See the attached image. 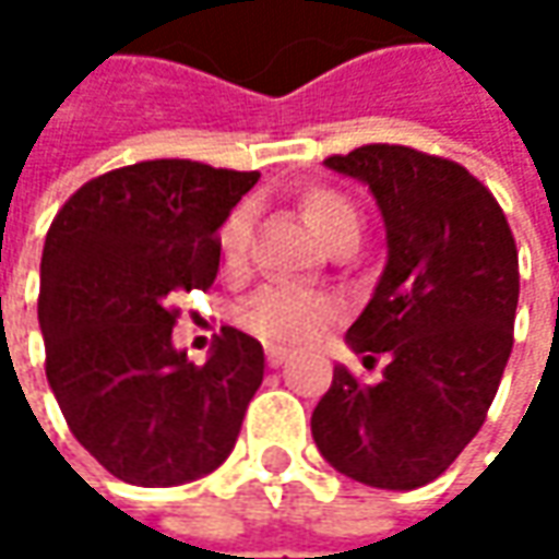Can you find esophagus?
I'll return each instance as SVG.
<instances>
[{
	"mask_svg": "<svg viewBox=\"0 0 559 559\" xmlns=\"http://www.w3.org/2000/svg\"><path fill=\"white\" fill-rule=\"evenodd\" d=\"M286 360H289V352H286V348H276V345H273V348H267L270 367H283Z\"/></svg>",
	"mask_w": 559,
	"mask_h": 559,
	"instance_id": "obj_1",
	"label": "esophagus"
}]
</instances>
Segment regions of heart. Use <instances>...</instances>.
I'll list each match as a JSON object with an SVG mask.
<instances>
[{"instance_id": "b5f03b06", "label": "heart", "mask_w": 559, "mask_h": 559, "mask_svg": "<svg viewBox=\"0 0 559 559\" xmlns=\"http://www.w3.org/2000/svg\"><path fill=\"white\" fill-rule=\"evenodd\" d=\"M305 217L311 221L317 236L333 248L342 239L360 236V214L355 202L335 189L317 186L301 195ZM248 236H251V211L248 204L236 207L221 226V254L226 264H239L246 258ZM338 317V305L323 292L273 283L258 289L239 308V323L248 333L264 338L270 345H301L320 335Z\"/></svg>"}]
</instances>
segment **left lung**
Here are the masks:
<instances>
[{
	"label": "left lung",
	"mask_w": 559,
	"mask_h": 559,
	"mask_svg": "<svg viewBox=\"0 0 559 559\" xmlns=\"http://www.w3.org/2000/svg\"><path fill=\"white\" fill-rule=\"evenodd\" d=\"M326 167L370 186L385 221L389 261L345 335L364 360L385 355V370L364 382L338 364L313 407V441L348 479L411 491L483 429L513 348L516 242L501 204L457 162L373 142Z\"/></svg>",
	"instance_id": "left-lung-1"
}]
</instances>
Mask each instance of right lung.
Instances as JSON below:
<instances>
[{
  "instance_id": "obj_1",
  "label": "right lung",
  "mask_w": 559,
  "mask_h": 559,
  "mask_svg": "<svg viewBox=\"0 0 559 559\" xmlns=\"http://www.w3.org/2000/svg\"><path fill=\"white\" fill-rule=\"evenodd\" d=\"M258 170L162 158L108 170L55 214L39 264L46 376L74 439L142 488L229 457L264 379L258 338L224 326L204 364L177 352L174 298L207 289L217 229Z\"/></svg>"
}]
</instances>
